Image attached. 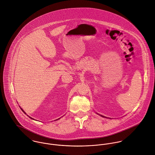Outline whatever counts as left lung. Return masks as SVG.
<instances>
[{"instance_id": "obj_1", "label": "left lung", "mask_w": 155, "mask_h": 155, "mask_svg": "<svg viewBox=\"0 0 155 155\" xmlns=\"http://www.w3.org/2000/svg\"><path fill=\"white\" fill-rule=\"evenodd\" d=\"M101 116H102V117H105V116H102V115H101Z\"/></svg>"}]
</instances>
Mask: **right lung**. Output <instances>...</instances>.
Listing matches in <instances>:
<instances>
[{
  "instance_id": "right-lung-1",
  "label": "right lung",
  "mask_w": 155,
  "mask_h": 155,
  "mask_svg": "<svg viewBox=\"0 0 155 155\" xmlns=\"http://www.w3.org/2000/svg\"><path fill=\"white\" fill-rule=\"evenodd\" d=\"M20 109H21V110L22 111H23V112H24V113H25V114H26V113H25V111H24L23 110H22V109H21V108H20ZM27 116H28V115H27ZM28 117H30V116H28ZM30 118H31V119H33V118H31V117H30ZM59 119H60V118H59ZM57 119V120H58V119Z\"/></svg>"
}]
</instances>
